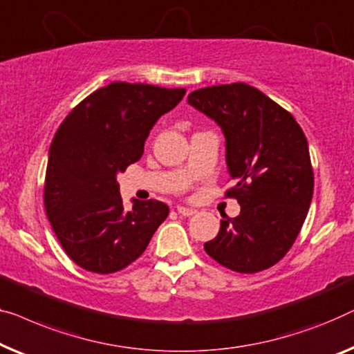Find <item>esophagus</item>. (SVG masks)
I'll list each match as a JSON object with an SVG mask.
<instances>
[{"label": "esophagus", "mask_w": 354, "mask_h": 354, "mask_svg": "<svg viewBox=\"0 0 354 354\" xmlns=\"http://www.w3.org/2000/svg\"><path fill=\"white\" fill-rule=\"evenodd\" d=\"M177 212L182 215V217H192V215L196 214V211L192 207H185V206H177Z\"/></svg>", "instance_id": "1"}]
</instances>
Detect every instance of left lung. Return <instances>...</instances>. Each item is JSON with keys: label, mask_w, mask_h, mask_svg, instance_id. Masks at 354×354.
<instances>
[{"label": "left lung", "mask_w": 354, "mask_h": 354, "mask_svg": "<svg viewBox=\"0 0 354 354\" xmlns=\"http://www.w3.org/2000/svg\"><path fill=\"white\" fill-rule=\"evenodd\" d=\"M188 104L222 127L234 185L225 192L239 203L238 217L220 220L204 244L211 257L238 273H259L289 252L313 198L308 142L288 110L245 83L193 91Z\"/></svg>", "instance_id": "8db88e82"}]
</instances>
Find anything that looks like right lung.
<instances>
[{
    "mask_svg": "<svg viewBox=\"0 0 354 354\" xmlns=\"http://www.w3.org/2000/svg\"><path fill=\"white\" fill-rule=\"evenodd\" d=\"M187 89L115 81L81 100L55 132L44 178V209L65 254L109 274L147 249L169 207L156 199L122 206L116 174L139 161L153 124Z\"/></svg>",
    "mask_w": 354,
    "mask_h": 354,
    "instance_id": "right-lung-1",
    "label": "right lung"
}]
</instances>
